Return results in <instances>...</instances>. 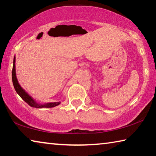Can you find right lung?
<instances>
[{
	"label": "right lung",
	"mask_w": 156,
	"mask_h": 156,
	"mask_svg": "<svg viewBox=\"0 0 156 156\" xmlns=\"http://www.w3.org/2000/svg\"><path fill=\"white\" fill-rule=\"evenodd\" d=\"M16 57L14 58V62H13V69H12V82L14 84V89L16 93L19 95L20 97L22 98L25 102L30 105V107L37 109H42V108H51L56 107L60 104V102H47V103H39L36 101L27 91H26L22 87L20 86L18 81L16 77Z\"/></svg>",
	"instance_id": "obj_1"
}]
</instances>
